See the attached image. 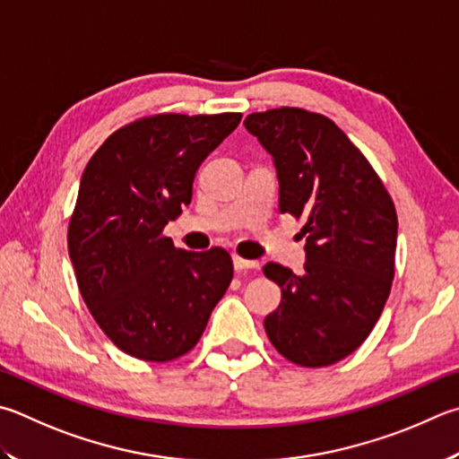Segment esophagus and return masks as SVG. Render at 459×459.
I'll list each match as a JSON object with an SVG mask.
<instances>
[{"instance_id": "34e87169", "label": "esophagus", "mask_w": 459, "mask_h": 459, "mask_svg": "<svg viewBox=\"0 0 459 459\" xmlns=\"http://www.w3.org/2000/svg\"><path fill=\"white\" fill-rule=\"evenodd\" d=\"M232 264H235L237 271H248V269H258L256 261H247L243 256H232Z\"/></svg>"}]
</instances>
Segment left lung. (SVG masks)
<instances>
[{
    "mask_svg": "<svg viewBox=\"0 0 459 459\" xmlns=\"http://www.w3.org/2000/svg\"><path fill=\"white\" fill-rule=\"evenodd\" d=\"M245 128L271 154L281 212L303 219L305 273L269 263L282 290L264 319L274 349L303 368L351 355L377 323L394 281L397 214L371 164L321 114L277 108Z\"/></svg>",
    "mask_w": 459,
    "mask_h": 459,
    "instance_id": "1",
    "label": "left lung"
}]
</instances>
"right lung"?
Returning <instances> with one entry per match:
<instances>
[{
    "mask_svg": "<svg viewBox=\"0 0 459 459\" xmlns=\"http://www.w3.org/2000/svg\"><path fill=\"white\" fill-rule=\"evenodd\" d=\"M243 114H160L120 128L90 158L68 229L80 293L112 343L136 359L188 353L232 281L224 248L162 237L193 201L204 158Z\"/></svg>",
    "mask_w": 459,
    "mask_h": 459,
    "instance_id": "obj_1",
    "label": "right lung"
}]
</instances>
